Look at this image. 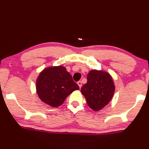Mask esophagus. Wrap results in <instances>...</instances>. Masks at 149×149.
Instances as JSON below:
<instances>
[{
  "label": "esophagus",
  "instance_id": "esophagus-1",
  "mask_svg": "<svg viewBox=\"0 0 149 149\" xmlns=\"http://www.w3.org/2000/svg\"><path fill=\"white\" fill-rule=\"evenodd\" d=\"M77 84H78V85H79V88L81 87V86H82V82L81 81H79L77 82Z\"/></svg>",
  "mask_w": 149,
  "mask_h": 149
}]
</instances>
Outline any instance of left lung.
<instances>
[{"mask_svg":"<svg viewBox=\"0 0 149 149\" xmlns=\"http://www.w3.org/2000/svg\"><path fill=\"white\" fill-rule=\"evenodd\" d=\"M115 85L111 75L101 70H91L87 74V82L81 89L87 104L94 111H99L112 99Z\"/></svg>","mask_w":149,"mask_h":149,"instance_id":"obj_1","label":"left lung"}]
</instances>
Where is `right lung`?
<instances>
[{
    "mask_svg": "<svg viewBox=\"0 0 149 149\" xmlns=\"http://www.w3.org/2000/svg\"><path fill=\"white\" fill-rule=\"evenodd\" d=\"M79 89L72 75L62 65L44 69L36 81V90L40 99L52 107L62 105L68 96Z\"/></svg>",
    "mask_w": 149,
    "mask_h": 149,
    "instance_id": "obj_1",
    "label": "right lung"
}]
</instances>
